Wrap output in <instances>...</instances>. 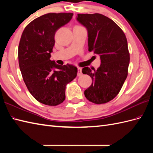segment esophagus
I'll list each match as a JSON object with an SVG mask.
<instances>
[{
    "mask_svg": "<svg viewBox=\"0 0 153 153\" xmlns=\"http://www.w3.org/2000/svg\"><path fill=\"white\" fill-rule=\"evenodd\" d=\"M82 75V68H77V76H80Z\"/></svg>",
    "mask_w": 153,
    "mask_h": 153,
    "instance_id": "obj_1",
    "label": "esophagus"
}]
</instances>
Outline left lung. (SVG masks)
<instances>
[{"mask_svg": "<svg viewBox=\"0 0 153 153\" xmlns=\"http://www.w3.org/2000/svg\"><path fill=\"white\" fill-rule=\"evenodd\" d=\"M77 20L87 30L89 51L99 54L101 62L97 70L82 69L93 80L84 94L93 103H106L117 96L128 76L129 53L126 37L114 22L102 14H78Z\"/></svg>", "mask_w": 153, "mask_h": 153, "instance_id": "1", "label": "left lung"}]
</instances>
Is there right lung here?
Instances as JSON below:
<instances>
[{"instance_id": "1", "label": "right lung", "mask_w": 153, "mask_h": 153, "mask_svg": "<svg viewBox=\"0 0 153 153\" xmlns=\"http://www.w3.org/2000/svg\"><path fill=\"white\" fill-rule=\"evenodd\" d=\"M73 13H48L25 27L18 47L19 66L29 91L37 101L56 106L66 98L68 83L77 76L73 65L56 64L50 60L54 35L69 22Z\"/></svg>"}]
</instances>
